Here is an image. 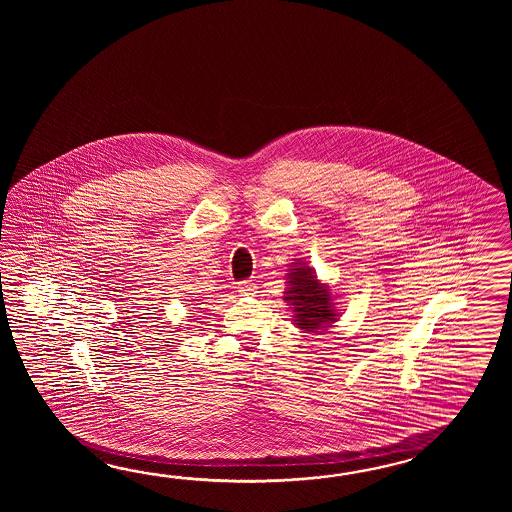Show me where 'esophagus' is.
<instances>
[{
	"mask_svg": "<svg viewBox=\"0 0 512 512\" xmlns=\"http://www.w3.org/2000/svg\"><path fill=\"white\" fill-rule=\"evenodd\" d=\"M256 283L252 282V280H245V282L240 283V287H238V291H240V294H243V296H251V294L256 293Z\"/></svg>",
	"mask_w": 512,
	"mask_h": 512,
	"instance_id": "1",
	"label": "esophagus"
}]
</instances>
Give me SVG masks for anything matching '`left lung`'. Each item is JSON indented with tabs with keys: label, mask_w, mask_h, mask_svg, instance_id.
I'll list each match as a JSON object with an SVG mask.
<instances>
[{
	"label": "left lung",
	"mask_w": 512,
	"mask_h": 512,
	"mask_svg": "<svg viewBox=\"0 0 512 512\" xmlns=\"http://www.w3.org/2000/svg\"><path fill=\"white\" fill-rule=\"evenodd\" d=\"M289 287L285 300L293 305L294 324L311 333H318L337 320V309L326 285L316 280L315 271L298 263L289 271Z\"/></svg>",
	"instance_id": "left-lung-1"
}]
</instances>
